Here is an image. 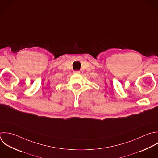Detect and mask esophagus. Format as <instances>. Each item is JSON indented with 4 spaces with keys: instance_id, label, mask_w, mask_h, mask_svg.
<instances>
[{
    "instance_id": "obj_1",
    "label": "esophagus",
    "mask_w": 158,
    "mask_h": 158,
    "mask_svg": "<svg viewBox=\"0 0 158 158\" xmlns=\"http://www.w3.org/2000/svg\"><path fill=\"white\" fill-rule=\"evenodd\" d=\"M74 74H82L83 73V71L82 70H80V71H74Z\"/></svg>"
}]
</instances>
